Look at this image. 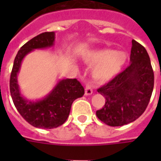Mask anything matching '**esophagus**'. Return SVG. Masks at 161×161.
Returning a JSON list of instances; mask_svg holds the SVG:
<instances>
[{
  "instance_id": "esophagus-1",
  "label": "esophagus",
  "mask_w": 161,
  "mask_h": 161,
  "mask_svg": "<svg viewBox=\"0 0 161 161\" xmlns=\"http://www.w3.org/2000/svg\"><path fill=\"white\" fill-rule=\"evenodd\" d=\"M93 93V88L89 83H87V85L85 87V95H91Z\"/></svg>"
}]
</instances>
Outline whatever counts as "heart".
Returning <instances> with one entry per match:
<instances>
[{
    "label": "heart",
    "instance_id": "heart-1",
    "mask_svg": "<svg viewBox=\"0 0 161 161\" xmlns=\"http://www.w3.org/2000/svg\"><path fill=\"white\" fill-rule=\"evenodd\" d=\"M85 62L90 65H96L93 70V77L98 81L105 82L117 75L127 59L123 52L111 50H98L85 56Z\"/></svg>",
    "mask_w": 161,
    "mask_h": 161
}]
</instances>
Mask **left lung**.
<instances>
[{
  "instance_id": "8db88e82",
  "label": "left lung",
  "mask_w": 161,
  "mask_h": 161,
  "mask_svg": "<svg viewBox=\"0 0 161 161\" xmlns=\"http://www.w3.org/2000/svg\"><path fill=\"white\" fill-rule=\"evenodd\" d=\"M154 88V72L147 51L132 40L130 64L102 86L98 92L105 104L96 115L109 126H122L135 121L145 112Z\"/></svg>"
}]
</instances>
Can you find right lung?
I'll return each mask as SVG.
<instances>
[{
    "label": "right lung",
    "instance_id": "obj_1",
    "mask_svg": "<svg viewBox=\"0 0 161 161\" xmlns=\"http://www.w3.org/2000/svg\"><path fill=\"white\" fill-rule=\"evenodd\" d=\"M54 41L55 32L47 31L24 44L15 58L10 78V92L17 111L26 122L41 129H53L64 124L69 115L73 101L84 94V88L76 78L59 81L51 93L41 100H27L20 93L17 74L21 61L34 49L53 46Z\"/></svg>",
    "mask_w": 161,
    "mask_h": 161
}]
</instances>
